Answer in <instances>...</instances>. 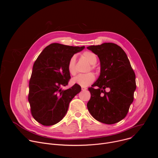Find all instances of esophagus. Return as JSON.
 Returning a JSON list of instances; mask_svg holds the SVG:
<instances>
[{
	"mask_svg": "<svg viewBox=\"0 0 158 158\" xmlns=\"http://www.w3.org/2000/svg\"><path fill=\"white\" fill-rule=\"evenodd\" d=\"M81 89H82V91H86V90L87 89V88L85 87H82Z\"/></svg>",
	"mask_w": 158,
	"mask_h": 158,
	"instance_id": "obj_1",
	"label": "esophagus"
}]
</instances>
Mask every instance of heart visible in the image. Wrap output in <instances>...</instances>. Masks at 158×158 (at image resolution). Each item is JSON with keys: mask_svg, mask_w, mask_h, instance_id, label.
Returning <instances> with one entry per match:
<instances>
[{"mask_svg": "<svg viewBox=\"0 0 158 158\" xmlns=\"http://www.w3.org/2000/svg\"><path fill=\"white\" fill-rule=\"evenodd\" d=\"M83 57L87 60V61L92 64L91 69H94V64H96L98 58L96 55L91 51H85L82 54ZM67 70L69 74L72 76H75L77 73L76 67V56H73L69 60L67 64ZM95 76L93 73H89L87 74H81L73 79L72 82L73 84H78L82 87H87L92 84L95 81Z\"/></svg>", "mask_w": 158, "mask_h": 158, "instance_id": "b5f03b06", "label": "heart"}]
</instances>
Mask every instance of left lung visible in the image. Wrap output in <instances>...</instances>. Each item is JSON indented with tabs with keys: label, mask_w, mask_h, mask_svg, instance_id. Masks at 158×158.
<instances>
[{
	"label": "left lung",
	"mask_w": 158,
	"mask_h": 158,
	"mask_svg": "<svg viewBox=\"0 0 158 158\" xmlns=\"http://www.w3.org/2000/svg\"><path fill=\"white\" fill-rule=\"evenodd\" d=\"M98 55L101 63L98 79L89 87L91 99L87 104L90 114L97 121L112 124L127 115L136 88V76L123 49L114 43L87 48ZM98 87L95 89L94 87ZM106 88L110 91H105Z\"/></svg>",
	"instance_id": "8db88e82"
}]
</instances>
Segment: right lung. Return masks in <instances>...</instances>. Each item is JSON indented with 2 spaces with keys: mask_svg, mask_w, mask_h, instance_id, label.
Wrapping results in <instances>:
<instances>
[{
  "mask_svg": "<svg viewBox=\"0 0 158 158\" xmlns=\"http://www.w3.org/2000/svg\"><path fill=\"white\" fill-rule=\"evenodd\" d=\"M84 48L53 43L45 48L35 61L28 100L32 116L40 124L52 126L60 121L71 100L81 92V86L76 84L66 90L62 87L68 84L71 79L67 70L69 59Z\"/></svg>",
  "mask_w": 158,
  "mask_h": 158,
  "instance_id": "add662e5",
  "label": "right lung"
}]
</instances>
